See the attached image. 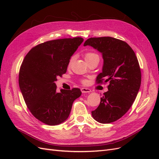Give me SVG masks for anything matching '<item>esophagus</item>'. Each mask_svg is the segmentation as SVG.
Here are the masks:
<instances>
[{"instance_id":"1","label":"esophagus","mask_w":159,"mask_h":159,"mask_svg":"<svg viewBox=\"0 0 159 159\" xmlns=\"http://www.w3.org/2000/svg\"><path fill=\"white\" fill-rule=\"evenodd\" d=\"M81 92H82L83 93H89L90 91H91V89H89V88H81Z\"/></svg>"}]
</instances>
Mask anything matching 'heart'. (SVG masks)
<instances>
[{"instance_id": "heart-1", "label": "heart", "mask_w": 159, "mask_h": 159, "mask_svg": "<svg viewBox=\"0 0 159 159\" xmlns=\"http://www.w3.org/2000/svg\"><path fill=\"white\" fill-rule=\"evenodd\" d=\"M84 57H85V60H89V59H91V58H93V57H99V56H98V55L97 54H96V53H95V52H89L85 53ZM74 56H72V57H70V60H69V61H68V66H70L71 65L72 62H73V61H74ZM81 81H82L83 83H86V80H82Z\"/></svg>"}]
</instances>
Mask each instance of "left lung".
<instances>
[{
  "instance_id": "left-lung-1",
  "label": "left lung",
  "mask_w": 159,
  "mask_h": 159,
  "mask_svg": "<svg viewBox=\"0 0 159 159\" xmlns=\"http://www.w3.org/2000/svg\"><path fill=\"white\" fill-rule=\"evenodd\" d=\"M91 46L102 54V72L98 84L109 81L98 107L91 111L101 123H110L122 117L131 107L141 83V72L137 57L127 43L112 37L90 38L84 46Z\"/></svg>"
}]
</instances>
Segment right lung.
I'll return each instance as SVG.
<instances>
[{"label":"right lung","mask_w":159,"mask_h":159,"mask_svg":"<svg viewBox=\"0 0 159 159\" xmlns=\"http://www.w3.org/2000/svg\"><path fill=\"white\" fill-rule=\"evenodd\" d=\"M81 37L47 41L28 52L19 71L18 83L31 113L48 125H56L69 117L79 88L57 92V77L66 74L71 56L83 42Z\"/></svg>","instance_id":"right-lung-1"}]
</instances>
